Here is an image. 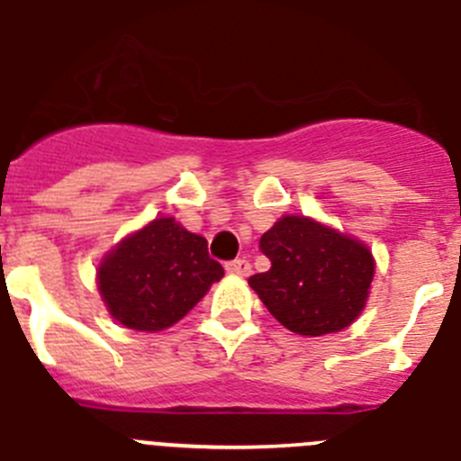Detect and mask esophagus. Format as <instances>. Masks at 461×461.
Returning a JSON list of instances; mask_svg holds the SVG:
<instances>
[{"label":"esophagus","mask_w":461,"mask_h":461,"mask_svg":"<svg viewBox=\"0 0 461 461\" xmlns=\"http://www.w3.org/2000/svg\"><path fill=\"white\" fill-rule=\"evenodd\" d=\"M226 272L235 274V276H249L251 274V263L247 258H238L226 263Z\"/></svg>","instance_id":"1"}]
</instances>
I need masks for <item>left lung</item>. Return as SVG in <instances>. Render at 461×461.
<instances>
[{
	"label": "left lung",
	"mask_w": 461,
	"mask_h": 461,
	"mask_svg": "<svg viewBox=\"0 0 461 461\" xmlns=\"http://www.w3.org/2000/svg\"><path fill=\"white\" fill-rule=\"evenodd\" d=\"M272 267L249 285L285 329L327 336L361 315L375 276V258L361 240L303 214H285L260 238Z\"/></svg>",
	"instance_id": "obj_1"
}]
</instances>
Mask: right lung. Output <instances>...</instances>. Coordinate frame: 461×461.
Returning a JSON list of instances; mask_svg holds the SVG:
<instances>
[{
    "mask_svg": "<svg viewBox=\"0 0 461 461\" xmlns=\"http://www.w3.org/2000/svg\"><path fill=\"white\" fill-rule=\"evenodd\" d=\"M221 276L208 240L173 217H159L104 253L98 290L116 322L155 333L183 320Z\"/></svg>",
    "mask_w": 461,
    "mask_h": 461,
    "instance_id": "add662e5",
    "label": "right lung"
}]
</instances>
